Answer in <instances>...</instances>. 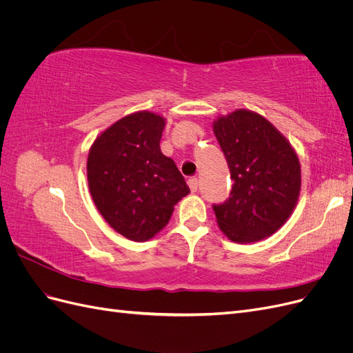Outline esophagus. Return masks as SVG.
<instances>
[{"label": "esophagus", "instance_id": "34e87169", "mask_svg": "<svg viewBox=\"0 0 353 353\" xmlns=\"http://www.w3.org/2000/svg\"><path fill=\"white\" fill-rule=\"evenodd\" d=\"M188 187H190L191 191H193V193H196V191L199 190V179H197L196 176L190 178V179H188Z\"/></svg>", "mask_w": 353, "mask_h": 353}]
</instances>
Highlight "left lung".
<instances>
[{
    "mask_svg": "<svg viewBox=\"0 0 353 353\" xmlns=\"http://www.w3.org/2000/svg\"><path fill=\"white\" fill-rule=\"evenodd\" d=\"M228 162V200L213 205L218 225L236 243L272 236L290 218L301 193V163L292 144L259 113L239 109L213 122Z\"/></svg>",
    "mask_w": 353,
    "mask_h": 353,
    "instance_id": "obj_1",
    "label": "left lung"
}]
</instances>
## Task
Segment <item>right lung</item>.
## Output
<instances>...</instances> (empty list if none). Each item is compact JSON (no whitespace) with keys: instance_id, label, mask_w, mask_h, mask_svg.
Masks as SVG:
<instances>
[{"instance_id":"add662e5","label":"right lung","mask_w":353,"mask_h":353,"mask_svg":"<svg viewBox=\"0 0 353 353\" xmlns=\"http://www.w3.org/2000/svg\"><path fill=\"white\" fill-rule=\"evenodd\" d=\"M165 123L156 113L135 112L103 131L90 148L92 200L109 225L128 240L153 239L190 193L174 160L160 150Z\"/></svg>"}]
</instances>
